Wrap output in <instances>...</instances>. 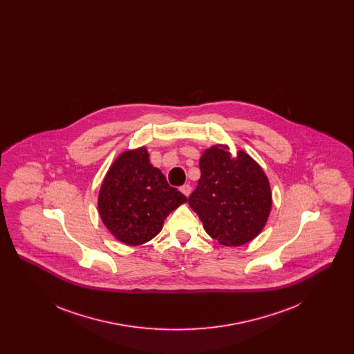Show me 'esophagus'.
<instances>
[{
  "mask_svg": "<svg viewBox=\"0 0 354 354\" xmlns=\"http://www.w3.org/2000/svg\"><path fill=\"white\" fill-rule=\"evenodd\" d=\"M179 189L182 191V194H185V196H188L191 194V185H183Z\"/></svg>",
  "mask_w": 354,
  "mask_h": 354,
  "instance_id": "34e87169",
  "label": "esophagus"
}]
</instances>
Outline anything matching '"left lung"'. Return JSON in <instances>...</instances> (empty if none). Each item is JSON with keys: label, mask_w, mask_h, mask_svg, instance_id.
I'll return each mask as SVG.
<instances>
[{"label": "left lung", "mask_w": 354, "mask_h": 354, "mask_svg": "<svg viewBox=\"0 0 354 354\" xmlns=\"http://www.w3.org/2000/svg\"><path fill=\"white\" fill-rule=\"evenodd\" d=\"M199 167L202 175L188 204L205 232L228 247L251 241L264 228L272 207L264 171L248 153L231 158L221 145L204 151Z\"/></svg>", "instance_id": "1"}]
</instances>
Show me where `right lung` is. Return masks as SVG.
Returning a JSON list of instances; mask_svg holds the SVG:
<instances>
[{
	"label": "right lung",
	"instance_id": "1",
	"mask_svg": "<svg viewBox=\"0 0 354 354\" xmlns=\"http://www.w3.org/2000/svg\"><path fill=\"white\" fill-rule=\"evenodd\" d=\"M185 195L167 183L153 167L145 147L124 151L109 169L102 183L98 209L107 230L127 245L150 241Z\"/></svg>",
	"mask_w": 354,
	"mask_h": 354
}]
</instances>
